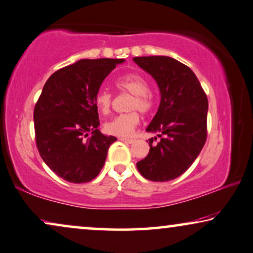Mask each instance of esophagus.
Returning a JSON list of instances; mask_svg holds the SVG:
<instances>
[{
	"label": "esophagus",
	"mask_w": 253,
	"mask_h": 253,
	"mask_svg": "<svg viewBox=\"0 0 253 253\" xmlns=\"http://www.w3.org/2000/svg\"><path fill=\"white\" fill-rule=\"evenodd\" d=\"M119 140L125 143H133L135 141L134 139H129V137H119Z\"/></svg>",
	"instance_id": "34e87169"
}]
</instances>
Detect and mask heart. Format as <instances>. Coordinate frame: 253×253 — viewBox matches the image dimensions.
I'll return each mask as SVG.
<instances>
[{
    "label": "heart",
    "mask_w": 253,
    "mask_h": 253,
    "mask_svg": "<svg viewBox=\"0 0 253 253\" xmlns=\"http://www.w3.org/2000/svg\"><path fill=\"white\" fill-rule=\"evenodd\" d=\"M116 85L120 91L133 95V98L128 105V110L132 112L120 114L106 121L104 124V130L110 135L129 136L140 123V116L136 111H140L141 113H148L153 109L154 99L149 92L150 87L147 80L137 73H128L118 77ZM112 100V93L107 91L106 89H100L96 93L95 104L102 114L110 113Z\"/></svg>",
    "instance_id": "heart-1"
}]
</instances>
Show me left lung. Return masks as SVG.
Instances as JSON below:
<instances>
[{"mask_svg": "<svg viewBox=\"0 0 253 253\" xmlns=\"http://www.w3.org/2000/svg\"><path fill=\"white\" fill-rule=\"evenodd\" d=\"M133 60L154 77L161 91L160 107L146 129L156 133L159 141L149 139V154L137 162V170L151 181L172 180L192 166L206 142L207 96L195 74L170 56Z\"/></svg>", "mask_w": 253, "mask_h": 253, "instance_id": "obj_1", "label": "left lung"}]
</instances>
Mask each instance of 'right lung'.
Masks as SVG:
<instances>
[{
    "label": "right lung",
    "mask_w": 253,
    "mask_h": 253,
    "mask_svg": "<svg viewBox=\"0 0 253 253\" xmlns=\"http://www.w3.org/2000/svg\"><path fill=\"white\" fill-rule=\"evenodd\" d=\"M124 59H83L49 76L36 103V144L47 167L70 183H87L117 140L99 132L96 93ZM92 135L89 136L88 133Z\"/></svg>",
    "instance_id": "obj_1"
}]
</instances>
